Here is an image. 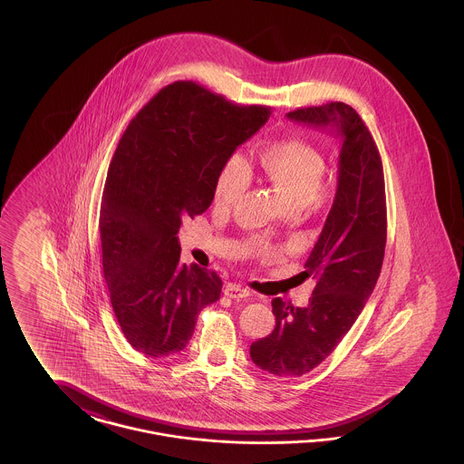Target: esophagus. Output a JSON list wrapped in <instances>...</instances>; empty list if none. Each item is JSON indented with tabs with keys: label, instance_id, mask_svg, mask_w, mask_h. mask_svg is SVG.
<instances>
[{
	"label": "esophagus",
	"instance_id": "obj_1",
	"mask_svg": "<svg viewBox=\"0 0 464 464\" xmlns=\"http://www.w3.org/2000/svg\"><path fill=\"white\" fill-rule=\"evenodd\" d=\"M224 294H226L227 297H231V299H246V297L252 295V292H250L248 288L242 287V285H238V284H227V285L224 287Z\"/></svg>",
	"mask_w": 464,
	"mask_h": 464
}]
</instances>
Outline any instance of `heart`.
Returning a JSON list of instances; mask_svg holds the SVG:
<instances>
[{"label":"heart","mask_w":464,"mask_h":464,"mask_svg":"<svg viewBox=\"0 0 464 464\" xmlns=\"http://www.w3.org/2000/svg\"><path fill=\"white\" fill-rule=\"evenodd\" d=\"M259 165L292 207H303L320 197L327 160L313 144L301 139H285L269 144ZM252 184V167L245 156L233 153L222 163L216 179V203L231 207L242 199Z\"/></svg>","instance_id":"1"}]
</instances>
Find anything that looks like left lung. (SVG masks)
I'll list each match as a JSON object with an SVG mask.
<instances>
[{
	"mask_svg": "<svg viewBox=\"0 0 464 464\" xmlns=\"http://www.w3.org/2000/svg\"><path fill=\"white\" fill-rule=\"evenodd\" d=\"M287 116L313 127H334L343 139L337 193L303 271L316 280L309 304L294 308L275 297V331L250 346L259 369L299 377L335 350L371 297L384 259L388 221L381 156L360 114L344 102H327Z\"/></svg>",
	"mask_w": 464,
	"mask_h": 464,
	"instance_id": "8db88e82",
	"label": "left lung"
}]
</instances>
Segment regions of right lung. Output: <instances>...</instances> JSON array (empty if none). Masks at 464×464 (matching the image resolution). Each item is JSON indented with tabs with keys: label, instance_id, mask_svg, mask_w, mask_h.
<instances>
[{
	"label": "right lung",
	"instance_id": "obj_1",
	"mask_svg": "<svg viewBox=\"0 0 464 464\" xmlns=\"http://www.w3.org/2000/svg\"><path fill=\"white\" fill-rule=\"evenodd\" d=\"M267 106H240L195 82L160 90L121 135L106 179L102 271L123 335L137 352L186 348L199 311L221 295L216 271L180 263L179 227L214 199L224 160L257 132Z\"/></svg>",
	"mask_w": 464,
	"mask_h": 464
}]
</instances>
